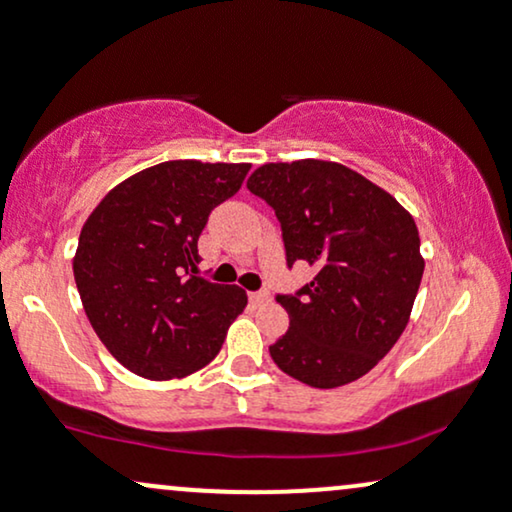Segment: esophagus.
Here are the masks:
<instances>
[{
  "instance_id": "1",
  "label": "esophagus",
  "mask_w": 512,
  "mask_h": 512,
  "mask_svg": "<svg viewBox=\"0 0 512 512\" xmlns=\"http://www.w3.org/2000/svg\"><path fill=\"white\" fill-rule=\"evenodd\" d=\"M250 301L255 303V305L269 303V293H267V291H255V293H250Z\"/></svg>"
}]
</instances>
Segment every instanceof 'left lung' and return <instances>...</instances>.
<instances>
[{"label": "left lung", "instance_id": "left-lung-1", "mask_svg": "<svg viewBox=\"0 0 512 512\" xmlns=\"http://www.w3.org/2000/svg\"><path fill=\"white\" fill-rule=\"evenodd\" d=\"M248 190L274 209L286 262L317 272L298 296L276 301L289 330L274 363L310 387L363 378L407 327L424 276L414 216L390 192L334 161L264 163Z\"/></svg>", "mask_w": 512, "mask_h": 512}]
</instances>
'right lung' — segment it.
<instances>
[{"label":"right lung","instance_id":"1","mask_svg":"<svg viewBox=\"0 0 512 512\" xmlns=\"http://www.w3.org/2000/svg\"><path fill=\"white\" fill-rule=\"evenodd\" d=\"M250 163L166 161L115 185L81 228L74 281L105 349L146 380L185 378L221 351L248 305L236 284L195 276L211 209Z\"/></svg>","mask_w":512,"mask_h":512}]
</instances>
